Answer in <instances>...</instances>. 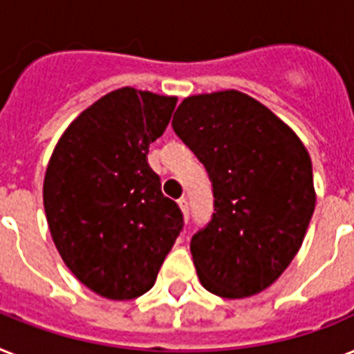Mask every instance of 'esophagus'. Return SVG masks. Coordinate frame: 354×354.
Returning a JSON list of instances; mask_svg holds the SVG:
<instances>
[{
    "mask_svg": "<svg viewBox=\"0 0 354 354\" xmlns=\"http://www.w3.org/2000/svg\"><path fill=\"white\" fill-rule=\"evenodd\" d=\"M179 208H180V212H183V217H184V221H188V217H189V204H188V198H179Z\"/></svg>",
    "mask_w": 354,
    "mask_h": 354,
    "instance_id": "34e87169",
    "label": "esophagus"
}]
</instances>
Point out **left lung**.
Segmentation results:
<instances>
[{
    "mask_svg": "<svg viewBox=\"0 0 354 354\" xmlns=\"http://www.w3.org/2000/svg\"><path fill=\"white\" fill-rule=\"evenodd\" d=\"M213 186L212 221L192 239L198 280L223 299L270 288L315 212L311 157L270 108L239 90L189 95L171 121Z\"/></svg>",
    "mask_w": 354,
    "mask_h": 354,
    "instance_id": "8db88e82",
    "label": "left lung"
}]
</instances>
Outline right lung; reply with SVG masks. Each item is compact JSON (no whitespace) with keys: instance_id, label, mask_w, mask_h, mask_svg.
<instances>
[{"instance_id":"obj_1","label":"right lung","mask_w":354,"mask_h":354,"mask_svg":"<svg viewBox=\"0 0 354 354\" xmlns=\"http://www.w3.org/2000/svg\"><path fill=\"white\" fill-rule=\"evenodd\" d=\"M175 104L174 95L113 90L70 122L46 166L52 241L75 279L104 299L150 291L183 230L179 206L146 159Z\"/></svg>"}]
</instances>
